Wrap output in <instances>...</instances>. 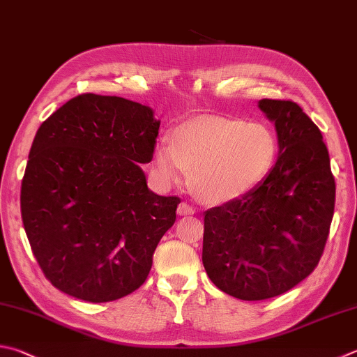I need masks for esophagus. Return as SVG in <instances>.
Here are the masks:
<instances>
[{
  "mask_svg": "<svg viewBox=\"0 0 357 357\" xmlns=\"http://www.w3.org/2000/svg\"><path fill=\"white\" fill-rule=\"evenodd\" d=\"M194 213H196V210H194L191 205L185 204V202H181V204L178 205V208H177L178 216H191V214H194Z\"/></svg>",
  "mask_w": 357,
  "mask_h": 357,
  "instance_id": "34e87169",
  "label": "esophagus"
}]
</instances>
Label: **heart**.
I'll use <instances>...</instances> for the list:
<instances>
[{
  "label": "heart",
  "mask_w": 357,
  "mask_h": 357,
  "mask_svg": "<svg viewBox=\"0 0 357 357\" xmlns=\"http://www.w3.org/2000/svg\"><path fill=\"white\" fill-rule=\"evenodd\" d=\"M277 153V137L264 123L200 116L176 127L171 144L153 146L152 169L166 186L178 183L188 172L192 192L206 204L220 205L257 190Z\"/></svg>",
  "instance_id": "obj_1"
}]
</instances>
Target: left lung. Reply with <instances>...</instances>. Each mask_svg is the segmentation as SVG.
<instances>
[{"instance_id": "left-lung-1", "label": "left lung", "mask_w": 357, "mask_h": 357, "mask_svg": "<svg viewBox=\"0 0 357 357\" xmlns=\"http://www.w3.org/2000/svg\"><path fill=\"white\" fill-rule=\"evenodd\" d=\"M258 107L275 124L278 158L257 190L205 211L202 248L213 283L247 301L291 291L314 271L335 199L319 127L292 100L261 99Z\"/></svg>"}]
</instances>
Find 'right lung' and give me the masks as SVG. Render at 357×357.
I'll use <instances>...</instances> for the list:
<instances>
[{
  "instance_id": "obj_1",
  "label": "right lung",
  "mask_w": 357,
  "mask_h": 357,
  "mask_svg": "<svg viewBox=\"0 0 357 357\" xmlns=\"http://www.w3.org/2000/svg\"><path fill=\"white\" fill-rule=\"evenodd\" d=\"M158 127L151 107L93 93L40 126L20 202L33 257L59 291L105 303L146 281L180 204L152 192L141 169Z\"/></svg>"
}]
</instances>
